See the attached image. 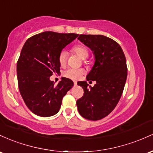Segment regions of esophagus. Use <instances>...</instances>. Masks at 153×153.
Here are the masks:
<instances>
[{"label": "esophagus", "instance_id": "obj_1", "mask_svg": "<svg viewBox=\"0 0 153 153\" xmlns=\"http://www.w3.org/2000/svg\"><path fill=\"white\" fill-rule=\"evenodd\" d=\"M74 85L75 86V87H76V86L77 85V82H74Z\"/></svg>", "mask_w": 153, "mask_h": 153}]
</instances>
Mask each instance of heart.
Masks as SVG:
<instances>
[{
  "label": "heart",
  "instance_id": "b5f03b06",
  "mask_svg": "<svg viewBox=\"0 0 153 153\" xmlns=\"http://www.w3.org/2000/svg\"><path fill=\"white\" fill-rule=\"evenodd\" d=\"M73 51L82 59H86L90 56V51L87 47L83 45H77L73 48ZM58 62L60 66H64L67 62V53L62 51L58 55ZM85 73L83 68H70L63 72V76L71 79L77 80Z\"/></svg>",
  "mask_w": 153,
  "mask_h": 153
}]
</instances>
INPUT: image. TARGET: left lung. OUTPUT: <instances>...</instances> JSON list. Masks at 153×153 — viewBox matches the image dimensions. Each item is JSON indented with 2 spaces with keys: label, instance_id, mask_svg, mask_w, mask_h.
<instances>
[{
  "label": "left lung",
  "instance_id": "left-lung-1",
  "mask_svg": "<svg viewBox=\"0 0 153 153\" xmlns=\"http://www.w3.org/2000/svg\"><path fill=\"white\" fill-rule=\"evenodd\" d=\"M78 39L95 54V64L87 80L96 84L89 87L87 82H77L84 95L76 105L82 117L97 121L107 116L121 98L127 77L126 57L119 44L104 35H80Z\"/></svg>",
  "mask_w": 153,
  "mask_h": 153
}]
</instances>
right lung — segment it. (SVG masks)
<instances>
[{"label":"right lung","mask_w":153,"mask_h":153,"mask_svg":"<svg viewBox=\"0 0 153 153\" xmlns=\"http://www.w3.org/2000/svg\"><path fill=\"white\" fill-rule=\"evenodd\" d=\"M78 34L44 32L26 41L17 61V79L20 94L32 113L48 117L59 111L63 97L74 86L63 77L58 85L50 80L60 72L58 55Z\"/></svg>","instance_id":"right-lung-1"}]
</instances>
